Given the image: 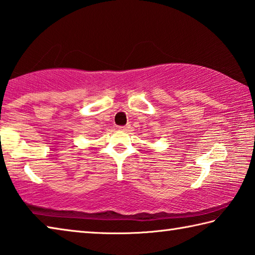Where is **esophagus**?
Segmentation results:
<instances>
[{"label":"esophagus","mask_w":255,"mask_h":255,"mask_svg":"<svg viewBox=\"0 0 255 255\" xmlns=\"http://www.w3.org/2000/svg\"><path fill=\"white\" fill-rule=\"evenodd\" d=\"M128 128H130V127H128V125H125V127H119V128H120L121 131H128Z\"/></svg>","instance_id":"esophagus-1"}]
</instances>
